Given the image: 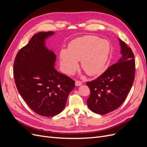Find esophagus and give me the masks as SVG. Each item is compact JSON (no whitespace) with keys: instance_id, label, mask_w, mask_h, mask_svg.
I'll list each match as a JSON object with an SVG mask.
<instances>
[{"instance_id":"34e87169","label":"esophagus","mask_w":147,"mask_h":147,"mask_svg":"<svg viewBox=\"0 0 147 147\" xmlns=\"http://www.w3.org/2000/svg\"><path fill=\"white\" fill-rule=\"evenodd\" d=\"M82 84V83L80 81H78L77 80L76 82H75V85H76L77 86H81Z\"/></svg>"}]
</instances>
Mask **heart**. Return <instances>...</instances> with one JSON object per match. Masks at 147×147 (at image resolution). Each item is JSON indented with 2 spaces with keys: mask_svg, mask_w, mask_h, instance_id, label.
Here are the masks:
<instances>
[{
  "mask_svg": "<svg viewBox=\"0 0 147 147\" xmlns=\"http://www.w3.org/2000/svg\"><path fill=\"white\" fill-rule=\"evenodd\" d=\"M110 44L94 35H86L74 40L67 49H62L59 55L62 70L71 75L78 67L81 61L83 70L88 75L102 72L108 63L110 54Z\"/></svg>",
  "mask_w": 147,
  "mask_h": 147,
  "instance_id": "heart-1",
  "label": "heart"
}]
</instances>
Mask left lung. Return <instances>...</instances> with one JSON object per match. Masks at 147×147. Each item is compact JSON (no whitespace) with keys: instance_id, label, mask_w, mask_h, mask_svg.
Returning <instances> with one entry per match:
<instances>
[{"instance_id":"1","label":"left lung","mask_w":147,"mask_h":147,"mask_svg":"<svg viewBox=\"0 0 147 147\" xmlns=\"http://www.w3.org/2000/svg\"><path fill=\"white\" fill-rule=\"evenodd\" d=\"M121 56L101 75L86 83L90 96L89 109L94 113L105 115L118 109L126 99L135 77V60L132 50L119 38Z\"/></svg>"}]
</instances>
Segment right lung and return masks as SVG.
Here are the masks:
<instances>
[{
  "label": "right lung",
  "instance_id": "1",
  "mask_svg": "<svg viewBox=\"0 0 147 147\" xmlns=\"http://www.w3.org/2000/svg\"><path fill=\"white\" fill-rule=\"evenodd\" d=\"M53 31L40 32L17 53L13 76L20 95L29 107L43 117H54L64 109L75 88L72 78L55 69L56 56L45 46Z\"/></svg>",
  "mask_w": 147,
  "mask_h": 147
}]
</instances>
